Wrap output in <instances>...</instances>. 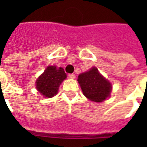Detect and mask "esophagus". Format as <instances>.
Here are the masks:
<instances>
[{
	"label": "esophagus",
	"instance_id": "34e87169",
	"mask_svg": "<svg viewBox=\"0 0 147 147\" xmlns=\"http://www.w3.org/2000/svg\"><path fill=\"white\" fill-rule=\"evenodd\" d=\"M69 78H75V74H69Z\"/></svg>",
	"mask_w": 147,
	"mask_h": 147
}]
</instances>
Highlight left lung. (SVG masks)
Wrapping results in <instances>:
<instances>
[{"label": "left lung", "instance_id": "1", "mask_svg": "<svg viewBox=\"0 0 147 147\" xmlns=\"http://www.w3.org/2000/svg\"><path fill=\"white\" fill-rule=\"evenodd\" d=\"M78 81L84 96L95 102H101L110 96L111 84L102 76L96 68L81 74Z\"/></svg>", "mask_w": 147, "mask_h": 147}]
</instances>
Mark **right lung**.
I'll list each match as a JSON object with an SVG mask.
<instances>
[{
    "instance_id": "obj_1",
    "label": "right lung",
    "mask_w": 147,
    "mask_h": 147,
    "mask_svg": "<svg viewBox=\"0 0 147 147\" xmlns=\"http://www.w3.org/2000/svg\"><path fill=\"white\" fill-rule=\"evenodd\" d=\"M66 74L63 68L48 66L42 74L37 78L36 87L37 91L46 97H52L58 92L59 85L65 79Z\"/></svg>"
}]
</instances>
